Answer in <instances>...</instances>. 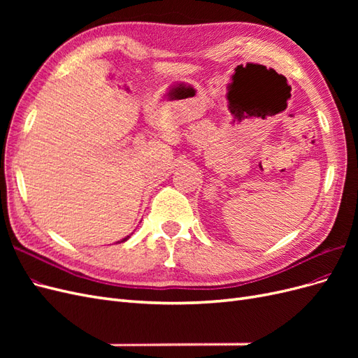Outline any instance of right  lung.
<instances>
[{"label": "right lung", "instance_id": "obj_1", "mask_svg": "<svg viewBox=\"0 0 358 358\" xmlns=\"http://www.w3.org/2000/svg\"><path fill=\"white\" fill-rule=\"evenodd\" d=\"M129 239V236H127V237H124V239L121 241V242H125V241H128Z\"/></svg>", "mask_w": 358, "mask_h": 358}]
</instances>
